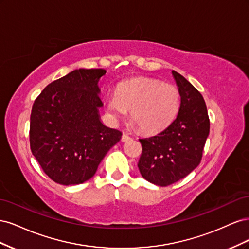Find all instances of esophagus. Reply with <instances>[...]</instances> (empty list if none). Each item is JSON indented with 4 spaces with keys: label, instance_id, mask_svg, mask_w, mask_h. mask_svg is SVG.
<instances>
[{
    "label": "esophagus",
    "instance_id": "obj_1",
    "mask_svg": "<svg viewBox=\"0 0 249 249\" xmlns=\"http://www.w3.org/2000/svg\"><path fill=\"white\" fill-rule=\"evenodd\" d=\"M131 139H132V137L129 136V135H127V134H125V133L123 134V136H122V141L123 142H126V141H129Z\"/></svg>",
    "mask_w": 249,
    "mask_h": 249
}]
</instances>
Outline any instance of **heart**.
Here are the masks:
<instances>
[{
    "instance_id": "1",
    "label": "heart",
    "mask_w": 249,
    "mask_h": 249,
    "mask_svg": "<svg viewBox=\"0 0 249 249\" xmlns=\"http://www.w3.org/2000/svg\"><path fill=\"white\" fill-rule=\"evenodd\" d=\"M179 105L180 94L175 85L145 77L120 82L115 94L105 99V107L113 119L124 118L130 111L132 122L145 134H157L168 127Z\"/></svg>"
}]
</instances>
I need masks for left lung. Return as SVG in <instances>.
<instances>
[{
    "label": "left lung",
    "instance_id": "left-lung-1",
    "mask_svg": "<svg viewBox=\"0 0 249 249\" xmlns=\"http://www.w3.org/2000/svg\"><path fill=\"white\" fill-rule=\"evenodd\" d=\"M180 94L177 118L156 136L139 139L141 176L149 183L165 187L182 179L196 168L210 133L205 100L182 74L172 71Z\"/></svg>",
    "mask_w": 249,
    "mask_h": 249
}]
</instances>
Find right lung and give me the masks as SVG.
<instances>
[{"instance_id": "right-lung-1", "label": "right lung", "mask_w": 249, "mask_h": 249, "mask_svg": "<svg viewBox=\"0 0 249 249\" xmlns=\"http://www.w3.org/2000/svg\"><path fill=\"white\" fill-rule=\"evenodd\" d=\"M102 69H80L52 82L35 100L30 147L44 173L61 185L91 178L122 132L101 122Z\"/></svg>"}]
</instances>
